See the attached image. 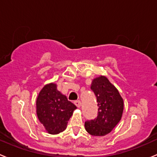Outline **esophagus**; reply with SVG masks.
Instances as JSON below:
<instances>
[{"mask_svg": "<svg viewBox=\"0 0 157 157\" xmlns=\"http://www.w3.org/2000/svg\"><path fill=\"white\" fill-rule=\"evenodd\" d=\"M74 103H75L77 107H80V106H81V101L80 100H76V101H74Z\"/></svg>", "mask_w": 157, "mask_h": 157, "instance_id": "obj_1", "label": "esophagus"}]
</instances>
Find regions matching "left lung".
<instances>
[{"label":"left lung","mask_w":157,"mask_h":157,"mask_svg":"<svg viewBox=\"0 0 157 157\" xmlns=\"http://www.w3.org/2000/svg\"><path fill=\"white\" fill-rule=\"evenodd\" d=\"M90 89L97 97L98 113L95 119L85 122V128L92 136H105L121 121L124 100L117 88L103 76L93 80Z\"/></svg>","instance_id":"1"}]
</instances>
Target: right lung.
<instances>
[{"label": "right lung", "instance_id": "add662e5", "mask_svg": "<svg viewBox=\"0 0 157 157\" xmlns=\"http://www.w3.org/2000/svg\"><path fill=\"white\" fill-rule=\"evenodd\" d=\"M76 108L66 96L57 90L54 83L44 86L36 99L38 119L51 134H57L66 129Z\"/></svg>", "mask_w": 157, "mask_h": 157}]
</instances>
